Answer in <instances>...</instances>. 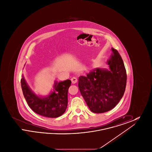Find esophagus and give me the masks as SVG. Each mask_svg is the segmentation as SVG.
<instances>
[{
	"label": "esophagus",
	"instance_id": "esophagus-1",
	"mask_svg": "<svg viewBox=\"0 0 152 152\" xmlns=\"http://www.w3.org/2000/svg\"><path fill=\"white\" fill-rule=\"evenodd\" d=\"M71 81L73 84H75L77 82V79L76 77H73L72 78H71Z\"/></svg>",
	"mask_w": 152,
	"mask_h": 152
}]
</instances>
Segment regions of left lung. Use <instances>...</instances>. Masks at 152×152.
<instances>
[{"label": "left lung", "instance_id": "left-lung-1", "mask_svg": "<svg viewBox=\"0 0 152 152\" xmlns=\"http://www.w3.org/2000/svg\"><path fill=\"white\" fill-rule=\"evenodd\" d=\"M112 53L107 64L109 69L96 68L86 76H80L78 86L91 111L107 112L116 107L122 99L126 84V72L118 51Z\"/></svg>", "mask_w": 152, "mask_h": 152}]
</instances>
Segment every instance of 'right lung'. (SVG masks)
<instances>
[{
    "instance_id": "right-lung-1",
    "label": "right lung",
    "mask_w": 152,
    "mask_h": 152,
    "mask_svg": "<svg viewBox=\"0 0 152 152\" xmlns=\"http://www.w3.org/2000/svg\"><path fill=\"white\" fill-rule=\"evenodd\" d=\"M71 84L70 80L55 81L53 89L49 94L42 96L30 88L24 76L21 79L23 94L31 109L41 116L55 118L61 116L68 105V91Z\"/></svg>"
}]
</instances>
